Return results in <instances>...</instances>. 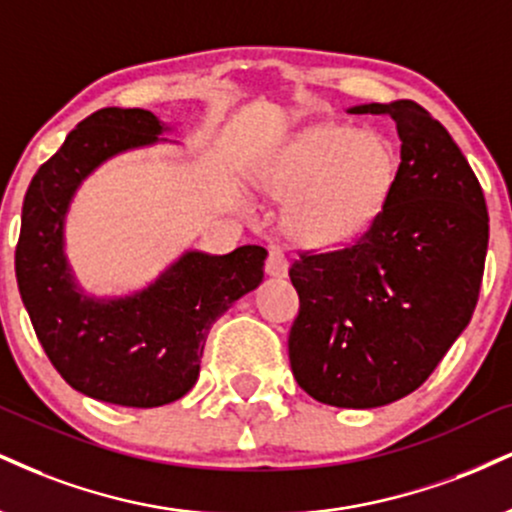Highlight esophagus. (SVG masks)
I'll list each match as a JSON object with an SVG mask.
<instances>
[{"instance_id":"1","label":"esophagus","mask_w":512,"mask_h":512,"mask_svg":"<svg viewBox=\"0 0 512 512\" xmlns=\"http://www.w3.org/2000/svg\"><path fill=\"white\" fill-rule=\"evenodd\" d=\"M264 272H267L269 276H286L288 274V260L279 248L269 250L267 262H264Z\"/></svg>"}]
</instances>
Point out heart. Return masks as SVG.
Returning a JSON list of instances; mask_svg holds the SVG:
<instances>
[{
	"label": "heart",
	"instance_id": "obj_1",
	"mask_svg": "<svg viewBox=\"0 0 512 512\" xmlns=\"http://www.w3.org/2000/svg\"><path fill=\"white\" fill-rule=\"evenodd\" d=\"M398 178L393 143L377 131L319 126L262 169L260 183L288 200L286 231L317 248L348 243L372 226Z\"/></svg>",
	"mask_w": 512,
	"mask_h": 512
}]
</instances>
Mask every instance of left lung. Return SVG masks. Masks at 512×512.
Returning a JSON list of instances; mask_svg holds the SVG:
<instances>
[{
	"label": "left lung",
	"instance_id": "1",
	"mask_svg": "<svg viewBox=\"0 0 512 512\" xmlns=\"http://www.w3.org/2000/svg\"><path fill=\"white\" fill-rule=\"evenodd\" d=\"M350 112L396 121V186L350 243L298 252L288 357L305 393L362 410L420 389L463 334L482 288L489 212L472 166L427 109L398 100Z\"/></svg>",
	"mask_w": 512,
	"mask_h": 512
}]
</instances>
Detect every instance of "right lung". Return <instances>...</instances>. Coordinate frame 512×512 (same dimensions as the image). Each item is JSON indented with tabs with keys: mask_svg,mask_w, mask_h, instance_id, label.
I'll return each mask as SVG.
<instances>
[{
	"mask_svg": "<svg viewBox=\"0 0 512 512\" xmlns=\"http://www.w3.org/2000/svg\"><path fill=\"white\" fill-rule=\"evenodd\" d=\"M145 109L104 107L66 135L30 181L16 243V279L35 336L73 389L126 408H157L193 389L209 329L262 281L267 250L188 252L147 291L80 298L61 252V224L78 183L116 152L155 143Z\"/></svg>",
	"mask_w": 512,
	"mask_h": 512,
	"instance_id": "1",
	"label": "right lung"
}]
</instances>
